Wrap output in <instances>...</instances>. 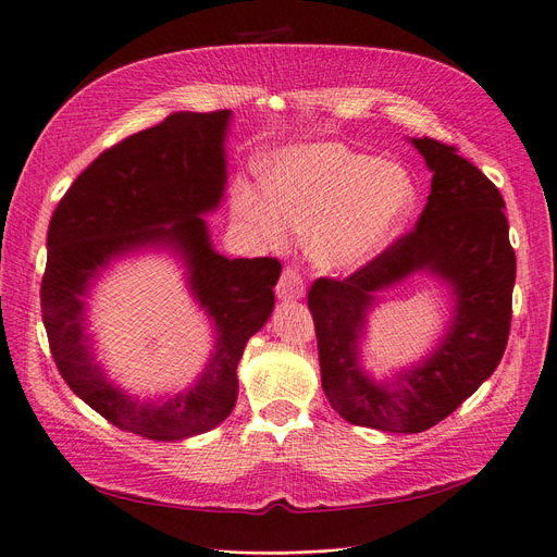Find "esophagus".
Returning <instances> with one entry per match:
<instances>
[{"label": "esophagus", "mask_w": 557, "mask_h": 557, "mask_svg": "<svg viewBox=\"0 0 557 557\" xmlns=\"http://www.w3.org/2000/svg\"><path fill=\"white\" fill-rule=\"evenodd\" d=\"M275 294H277L280 300H298V298L305 296L302 277H300V273L296 269H292V265H288V269H284V273H282L280 282H277Z\"/></svg>", "instance_id": "esophagus-1"}]
</instances>
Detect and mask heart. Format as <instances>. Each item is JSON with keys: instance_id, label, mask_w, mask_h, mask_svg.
<instances>
[{"instance_id": "heart-1", "label": "heart", "mask_w": 557, "mask_h": 557, "mask_svg": "<svg viewBox=\"0 0 557 557\" xmlns=\"http://www.w3.org/2000/svg\"><path fill=\"white\" fill-rule=\"evenodd\" d=\"M265 193L236 188V211L257 232L282 244L288 225L305 230L309 259L346 273L373 261L417 205L412 175L394 161L357 152L344 143L288 148L265 171Z\"/></svg>"}]
</instances>
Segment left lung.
<instances>
[{"label":"left lung","mask_w":557,"mask_h":557,"mask_svg":"<svg viewBox=\"0 0 557 557\" xmlns=\"http://www.w3.org/2000/svg\"><path fill=\"white\" fill-rule=\"evenodd\" d=\"M432 173L417 227L344 282H313L307 305L317 323L323 392L352 425L414 434L444 421L498 367L512 319L517 259L498 188L440 140L409 138ZM414 272L444 283L454 317L414 368L375 381L360 349L379 294Z\"/></svg>","instance_id":"1"}]
</instances>
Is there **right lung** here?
<instances>
[{
  "label": "right lung",
  "instance_id": "add662e5",
  "mask_svg": "<svg viewBox=\"0 0 557 557\" xmlns=\"http://www.w3.org/2000/svg\"><path fill=\"white\" fill-rule=\"evenodd\" d=\"M230 123L227 109L182 111L113 145L67 188L47 232L40 309L57 369L95 412L145 440L180 442L230 417L240 355L275 307L282 263L223 257L202 219L225 198ZM145 249H168L183 261L189 290L216 334L199 380L159 401H138L115 385L87 332L91 284L120 256Z\"/></svg>",
  "mask_w": 557,
  "mask_h": 557
}]
</instances>
